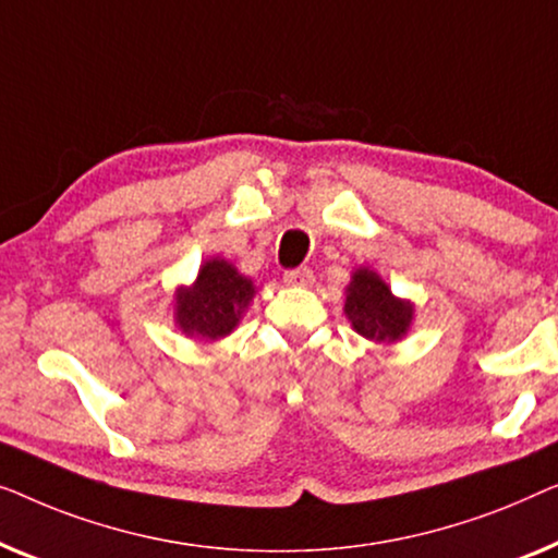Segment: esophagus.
Masks as SVG:
<instances>
[{
  "instance_id": "34e87169",
  "label": "esophagus",
  "mask_w": 558,
  "mask_h": 558,
  "mask_svg": "<svg viewBox=\"0 0 558 558\" xmlns=\"http://www.w3.org/2000/svg\"><path fill=\"white\" fill-rule=\"evenodd\" d=\"M282 280L288 282V286H301V288H308L313 282V270L311 268H295V270H288Z\"/></svg>"
}]
</instances>
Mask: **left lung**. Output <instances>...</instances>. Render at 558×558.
I'll list each match as a JSON object with an SVG mask.
<instances>
[{
	"mask_svg": "<svg viewBox=\"0 0 558 558\" xmlns=\"http://www.w3.org/2000/svg\"><path fill=\"white\" fill-rule=\"evenodd\" d=\"M414 303L397 298L381 276L372 268H356L347 286V313L351 328L366 341L389 343L402 341L410 333L414 320Z\"/></svg>",
	"mask_w": 558,
	"mask_h": 558,
	"instance_id": "8db88e82",
	"label": "left lung"
}]
</instances>
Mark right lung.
I'll list each match as a JSON object with an SVG mask.
<instances>
[{
  "label": "right lung",
  "mask_w": 558,
  "mask_h": 558,
  "mask_svg": "<svg viewBox=\"0 0 558 558\" xmlns=\"http://www.w3.org/2000/svg\"><path fill=\"white\" fill-rule=\"evenodd\" d=\"M253 278L225 257H207L190 286L174 290V324L190 339L219 341L240 326L255 298Z\"/></svg>",
  "instance_id": "1"
}]
</instances>
